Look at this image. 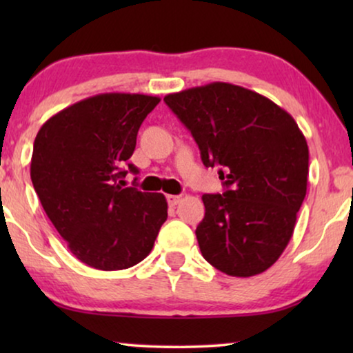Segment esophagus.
Masks as SVG:
<instances>
[{"label":"esophagus","mask_w":353,"mask_h":353,"mask_svg":"<svg viewBox=\"0 0 353 353\" xmlns=\"http://www.w3.org/2000/svg\"><path fill=\"white\" fill-rule=\"evenodd\" d=\"M167 201H168V204L170 205H176L178 202L181 201V196H175V194H168L167 196Z\"/></svg>","instance_id":"34e87169"}]
</instances>
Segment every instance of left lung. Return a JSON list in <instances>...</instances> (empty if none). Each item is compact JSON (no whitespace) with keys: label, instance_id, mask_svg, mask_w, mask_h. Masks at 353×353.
<instances>
[{"label":"left lung","instance_id":"1","mask_svg":"<svg viewBox=\"0 0 353 353\" xmlns=\"http://www.w3.org/2000/svg\"><path fill=\"white\" fill-rule=\"evenodd\" d=\"M223 194H204L196 228L207 262L230 276L263 273L279 259L307 194L308 146L291 114L243 86L214 81L167 94Z\"/></svg>","mask_w":353,"mask_h":353}]
</instances>
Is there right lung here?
Returning a JSON list of instances; mask_svg holds the SVG:
<instances>
[{"label": "right lung", "mask_w": 353, "mask_h": 353, "mask_svg": "<svg viewBox=\"0 0 353 353\" xmlns=\"http://www.w3.org/2000/svg\"><path fill=\"white\" fill-rule=\"evenodd\" d=\"M157 96L103 93L62 109L38 130L30 176L48 219L91 268L115 272L144 260L167 220L161 192L123 188L137 134Z\"/></svg>", "instance_id": "1"}]
</instances>
